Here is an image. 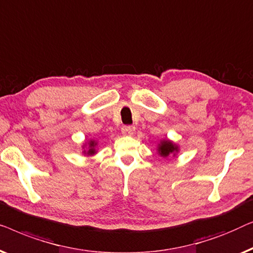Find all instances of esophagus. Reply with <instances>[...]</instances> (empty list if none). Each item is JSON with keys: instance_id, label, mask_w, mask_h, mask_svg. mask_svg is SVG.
<instances>
[{"instance_id": "obj_1", "label": "esophagus", "mask_w": 253, "mask_h": 253, "mask_svg": "<svg viewBox=\"0 0 253 253\" xmlns=\"http://www.w3.org/2000/svg\"><path fill=\"white\" fill-rule=\"evenodd\" d=\"M122 133L126 136H130V135L134 134V128L131 126H124L122 128Z\"/></svg>"}]
</instances>
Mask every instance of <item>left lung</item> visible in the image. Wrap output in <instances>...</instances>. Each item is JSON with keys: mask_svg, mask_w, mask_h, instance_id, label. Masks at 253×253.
Masks as SVG:
<instances>
[{"mask_svg": "<svg viewBox=\"0 0 253 253\" xmlns=\"http://www.w3.org/2000/svg\"><path fill=\"white\" fill-rule=\"evenodd\" d=\"M177 150H179V148L169 140L161 142V144L158 145V152L159 155L163 156V157H167V156L174 154V152H176Z\"/></svg>", "mask_w": 253, "mask_h": 253, "instance_id": "8db88e82", "label": "left lung"}]
</instances>
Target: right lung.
Returning <instances> with one entry per match:
<instances>
[{"mask_svg": "<svg viewBox=\"0 0 253 253\" xmlns=\"http://www.w3.org/2000/svg\"><path fill=\"white\" fill-rule=\"evenodd\" d=\"M95 147H96V142H95V141H90V142H89V148H88L87 154H88V155H94L95 152H96ZM84 152H86V151H84Z\"/></svg>", "mask_w": 253, "mask_h": 253, "instance_id": "obj_1", "label": "right lung"}]
</instances>
